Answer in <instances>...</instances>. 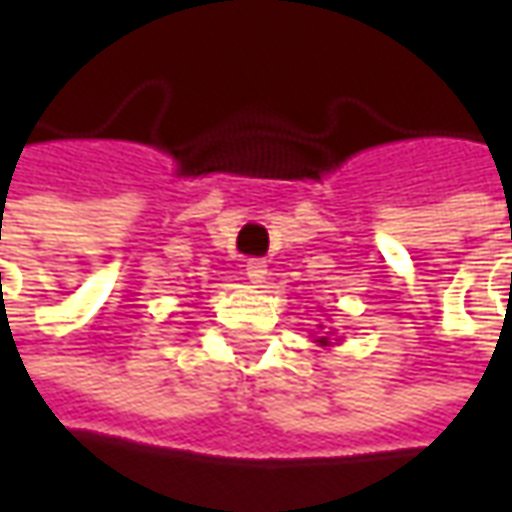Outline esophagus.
Segmentation results:
<instances>
[{
	"label": "esophagus",
	"instance_id": "34e87169",
	"mask_svg": "<svg viewBox=\"0 0 512 512\" xmlns=\"http://www.w3.org/2000/svg\"><path fill=\"white\" fill-rule=\"evenodd\" d=\"M268 274V266L263 257H249L246 260V277L252 279V282H263Z\"/></svg>",
	"mask_w": 512,
	"mask_h": 512
}]
</instances>
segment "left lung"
I'll return each instance as SVG.
<instances>
[{
    "label": "left lung",
    "instance_id": "obj_1",
    "mask_svg": "<svg viewBox=\"0 0 512 512\" xmlns=\"http://www.w3.org/2000/svg\"><path fill=\"white\" fill-rule=\"evenodd\" d=\"M318 343H321V345H326V343H329V340H326V337H321V340H318Z\"/></svg>",
    "mask_w": 512,
    "mask_h": 512
}]
</instances>
